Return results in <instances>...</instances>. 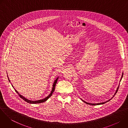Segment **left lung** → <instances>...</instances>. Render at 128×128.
<instances>
[{"label":"left lung","instance_id":"8db88e82","mask_svg":"<svg viewBox=\"0 0 128 128\" xmlns=\"http://www.w3.org/2000/svg\"><path fill=\"white\" fill-rule=\"evenodd\" d=\"M122 76H123V74H122V78H121V79H120V80H122ZM118 88H119V86H118V88H117V90H116V93L114 94V96H113V97L115 96V95L116 94V93H117V92L118 91ZM112 97V98H113ZM111 99H110V100H108L107 101H106V102H102V103H95V104H93V103H88V102H86V101H84V100H82L83 102H84L85 103H86V104H89V105H100V104H104V103H106L107 102H108V101H110Z\"/></svg>","mask_w":128,"mask_h":128}]
</instances>
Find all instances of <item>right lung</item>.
Wrapping results in <instances>:
<instances>
[{"label":"right lung","instance_id":"add662e5","mask_svg":"<svg viewBox=\"0 0 128 128\" xmlns=\"http://www.w3.org/2000/svg\"><path fill=\"white\" fill-rule=\"evenodd\" d=\"M58 78H56V80H54V84H53V86H52V91H51V93H50V94L48 96V97H46V98H45L44 99H42V100H37V101H31V100H28L27 99H26V98H25V97H24L23 96H22V95H21L20 94H19V93H18L17 91L14 88V90H15V91H16V92L19 95V96H20V97H21L22 99H23L24 101H25L26 102H27V103H30V104H36V103H43V102H45V101H46L51 96H52V93L54 92V88H55V86H56V83H57V80H58ZM8 80L10 81V80H9V78H8ZM12 87H13V86H12ZM14 88V87H13Z\"/></svg>","mask_w":128,"mask_h":128}]
</instances>
